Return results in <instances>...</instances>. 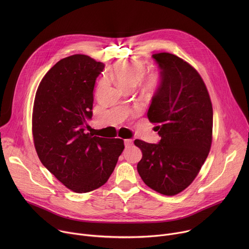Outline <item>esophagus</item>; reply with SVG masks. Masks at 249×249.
<instances>
[{
  "instance_id": "obj_1",
  "label": "esophagus",
  "mask_w": 249,
  "mask_h": 249,
  "mask_svg": "<svg viewBox=\"0 0 249 249\" xmlns=\"http://www.w3.org/2000/svg\"><path fill=\"white\" fill-rule=\"evenodd\" d=\"M124 144H125V147H126V148L132 147V145H133V141H132V140H130V139L124 140Z\"/></svg>"
}]
</instances>
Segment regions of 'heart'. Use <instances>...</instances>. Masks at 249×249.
Instances as JSON below:
<instances>
[{"label": "heart", "instance_id": "heart-1", "mask_svg": "<svg viewBox=\"0 0 249 249\" xmlns=\"http://www.w3.org/2000/svg\"><path fill=\"white\" fill-rule=\"evenodd\" d=\"M144 73L145 66L139 61L119 62L112 70L113 78L123 88L135 87L141 81ZM158 76L156 74H152L145 80V86L148 88L154 87L158 83Z\"/></svg>", "mask_w": 249, "mask_h": 249}]
</instances>
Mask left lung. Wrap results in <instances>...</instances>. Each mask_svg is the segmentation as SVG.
<instances>
[{
	"label": "left lung",
	"mask_w": 249,
	"mask_h": 249,
	"mask_svg": "<svg viewBox=\"0 0 249 249\" xmlns=\"http://www.w3.org/2000/svg\"><path fill=\"white\" fill-rule=\"evenodd\" d=\"M160 69L149 120L157 124L158 144L135 140L143 154L137 170L155 191L172 196L187 188L204 164L212 144L213 107L197 71L170 53L154 54Z\"/></svg>",
	"instance_id": "obj_1"
}]
</instances>
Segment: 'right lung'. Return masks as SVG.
Segmentation results:
<instances>
[{
    "mask_svg": "<svg viewBox=\"0 0 249 249\" xmlns=\"http://www.w3.org/2000/svg\"><path fill=\"white\" fill-rule=\"evenodd\" d=\"M104 64L76 54L56 63L35 94L32 133L42 164L67 188L86 193L108 180L124 150L121 139L86 133L93 89Z\"/></svg>",
    "mask_w": 249,
    "mask_h": 249,
    "instance_id": "right-lung-1",
    "label": "right lung"
}]
</instances>
